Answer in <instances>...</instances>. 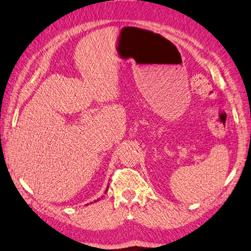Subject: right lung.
<instances>
[{"label":"right lung","instance_id":"right-lung-1","mask_svg":"<svg viewBox=\"0 0 251 251\" xmlns=\"http://www.w3.org/2000/svg\"><path fill=\"white\" fill-rule=\"evenodd\" d=\"M107 188H108V186H107ZM106 191H107V189H106ZM106 191H105V193H106ZM99 200H100V199H98V200H97V201H99ZM97 201H94V202H97Z\"/></svg>","mask_w":251,"mask_h":251}]
</instances>
